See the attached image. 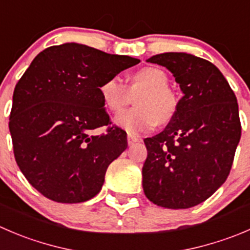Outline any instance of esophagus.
<instances>
[{"instance_id": "1", "label": "esophagus", "mask_w": 250, "mask_h": 250, "mask_svg": "<svg viewBox=\"0 0 250 250\" xmlns=\"http://www.w3.org/2000/svg\"><path fill=\"white\" fill-rule=\"evenodd\" d=\"M127 142H128V145H129V146H132L133 144H135V143L138 142V138H135V137H133V135L128 134Z\"/></svg>"}]
</instances>
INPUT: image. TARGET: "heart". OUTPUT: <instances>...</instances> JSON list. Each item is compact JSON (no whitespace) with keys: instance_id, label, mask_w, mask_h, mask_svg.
Returning a JSON list of instances; mask_svg holds the SVG:
<instances>
[{"instance_id":"1","label":"heart","mask_w":250,"mask_h":250,"mask_svg":"<svg viewBox=\"0 0 250 250\" xmlns=\"http://www.w3.org/2000/svg\"><path fill=\"white\" fill-rule=\"evenodd\" d=\"M166 72L157 67H144L128 77V86L116 77L104 81L99 86L106 110L120 113L129 101V94L143 90L135 100L137 110L125 111L115 123L132 135H139L155 127L156 122L167 123L178 108L176 95L168 88Z\"/></svg>"}]
</instances>
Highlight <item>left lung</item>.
I'll use <instances>...</instances> for the list:
<instances>
[{"mask_svg": "<svg viewBox=\"0 0 250 250\" xmlns=\"http://www.w3.org/2000/svg\"><path fill=\"white\" fill-rule=\"evenodd\" d=\"M166 67L183 98L167 127L144 139L143 189L150 202L188 209L211 197L231 171L241 139L237 98L215 64L186 52L152 56Z\"/></svg>", "mask_w": 250, "mask_h": 250, "instance_id": "1", "label": "left lung"}]
</instances>
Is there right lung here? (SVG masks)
Returning <instances> with one entry per match:
<instances>
[{"mask_svg":"<svg viewBox=\"0 0 250 250\" xmlns=\"http://www.w3.org/2000/svg\"><path fill=\"white\" fill-rule=\"evenodd\" d=\"M140 62L77 42L39 53L17 83L9 132L21 173L43 197L86 202L103 188L108 165L127 149V133L110 123L99 86Z\"/></svg>","mask_w":250,"mask_h":250,"instance_id":"right-lung-1","label":"right lung"}]
</instances>
